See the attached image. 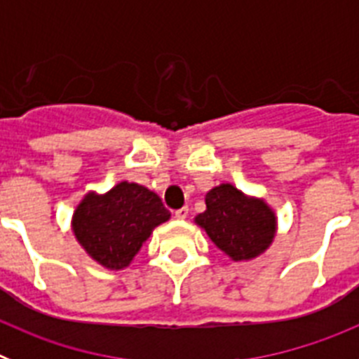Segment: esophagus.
<instances>
[{"label":"esophagus","mask_w":359,"mask_h":359,"mask_svg":"<svg viewBox=\"0 0 359 359\" xmlns=\"http://www.w3.org/2000/svg\"><path fill=\"white\" fill-rule=\"evenodd\" d=\"M174 215H176L177 219H185L187 215H189V208H187V207L180 208V210H176V212H174Z\"/></svg>","instance_id":"esophagus-1"}]
</instances>
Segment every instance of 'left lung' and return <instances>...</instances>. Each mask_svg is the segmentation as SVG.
I'll return each instance as SVG.
<instances>
[{"mask_svg":"<svg viewBox=\"0 0 359 359\" xmlns=\"http://www.w3.org/2000/svg\"><path fill=\"white\" fill-rule=\"evenodd\" d=\"M207 210L196 223L208 233L219 250L233 261L261 255L275 236V214L261 199L246 198L231 185H219L205 198Z\"/></svg>","mask_w":359,"mask_h":359,"instance_id":"8db88e82","label":"left lung"}]
</instances>
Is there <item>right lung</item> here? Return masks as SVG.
<instances>
[{"mask_svg":"<svg viewBox=\"0 0 359 359\" xmlns=\"http://www.w3.org/2000/svg\"><path fill=\"white\" fill-rule=\"evenodd\" d=\"M170 212L154 192L122 182L104 196L88 194L73 214V231L95 261L126 268Z\"/></svg>","mask_w":359,"mask_h":359,"instance_id":"1","label":"right lung"}]
</instances>
